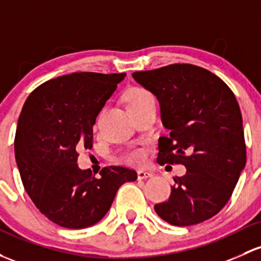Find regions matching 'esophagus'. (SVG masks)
I'll use <instances>...</instances> for the list:
<instances>
[{
  "mask_svg": "<svg viewBox=\"0 0 261 261\" xmlns=\"http://www.w3.org/2000/svg\"><path fill=\"white\" fill-rule=\"evenodd\" d=\"M152 174L149 171H145V170H139L138 171V179L139 180H144L147 179V177H151Z\"/></svg>",
  "mask_w": 261,
  "mask_h": 261,
  "instance_id": "obj_1",
  "label": "esophagus"
}]
</instances>
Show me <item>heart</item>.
Segmentation results:
<instances>
[{"label": "heart", "mask_w": 261, "mask_h": 261, "mask_svg": "<svg viewBox=\"0 0 261 261\" xmlns=\"http://www.w3.org/2000/svg\"><path fill=\"white\" fill-rule=\"evenodd\" d=\"M153 96L150 91H147L144 87H133L130 91L127 92V108H131L134 105L144 102V101L152 100ZM102 115V112L100 114ZM126 161L133 165H139V164L144 163L145 160V150L144 149H133L130 151L126 152L125 155Z\"/></svg>", "instance_id": "b5f03b06"}]
</instances>
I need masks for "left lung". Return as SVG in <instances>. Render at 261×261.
<instances>
[{
	"instance_id": "left-lung-1",
	"label": "left lung",
	"mask_w": 261,
	"mask_h": 261,
	"mask_svg": "<svg viewBox=\"0 0 261 261\" xmlns=\"http://www.w3.org/2000/svg\"><path fill=\"white\" fill-rule=\"evenodd\" d=\"M133 77L158 97L169 136L159 139L158 163L181 164L167 201L155 211L175 226L200 224L229 201L246 164L243 117L234 92L210 71L172 64Z\"/></svg>"
}]
</instances>
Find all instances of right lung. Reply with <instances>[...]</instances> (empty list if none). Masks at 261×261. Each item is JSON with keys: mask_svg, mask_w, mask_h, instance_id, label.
Returning <instances> with one entry per match:
<instances>
[{"mask_svg": "<svg viewBox=\"0 0 261 261\" xmlns=\"http://www.w3.org/2000/svg\"><path fill=\"white\" fill-rule=\"evenodd\" d=\"M126 73L73 72L43 82L24 101L15 136L23 188L41 214L67 229H84L106 215L135 170L106 166L98 176L77 166V150L92 147L98 112Z\"/></svg>", "mask_w": 261, "mask_h": 261, "instance_id": "obj_1", "label": "right lung"}]
</instances>
